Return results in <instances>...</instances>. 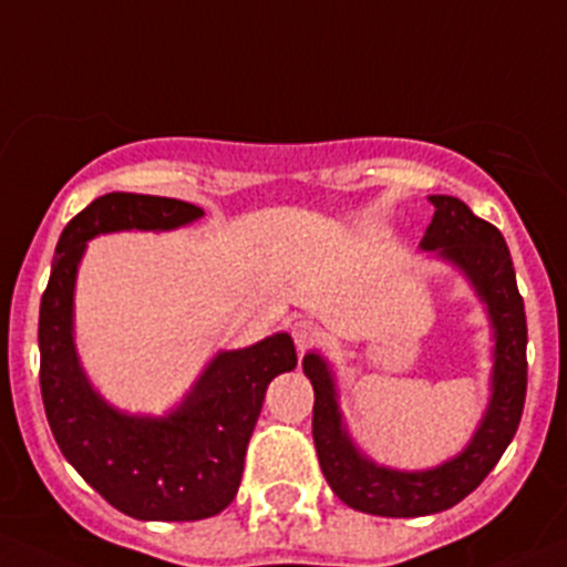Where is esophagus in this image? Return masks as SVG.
<instances>
[{"instance_id":"esophagus-1","label":"esophagus","mask_w":567,"mask_h":567,"mask_svg":"<svg viewBox=\"0 0 567 567\" xmlns=\"http://www.w3.org/2000/svg\"><path fill=\"white\" fill-rule=\"evenodd\" d=\"M322 339H326V333H322V328L317 326L315 320H296L293 322V341H296L298 352L315 350V347L322 344Z\"/></svg>"}]
</instances>
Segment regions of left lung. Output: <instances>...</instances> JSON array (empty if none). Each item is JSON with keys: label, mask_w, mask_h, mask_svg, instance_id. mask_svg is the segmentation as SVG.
<instances>
[{"label": "left lung", "mask_w": 567, "mask_h": 567, "mask_svg": "<svg viewBox=\"0 0 567 567\" xmlns=\"http://www.w3.org/2000/svg\"><path fill=\"white\" fill-rule=\"evenodd\" d=\"M427 202L435 215L422 236V250H435L465 269L478 296L487 301L495 326V393L468 450L452 463L422 474H401L369 463L341 431L328 365L317 354L303 358V371L315 388L312 435L322 474L347 506L377 516L439 514L474 493L512 444L527 395L525 301L516 288L503 234L455 196H431Z\"/></svg>", "instance_id": "8db88e82"}]
</instances>
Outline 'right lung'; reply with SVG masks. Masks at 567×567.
Masks as SVG:
<instances>
[{
	"label": "right lung",
	"mask_w": 567,
	"mask_h": 567,
	"mask_svg": "<svg viewBox=\"0 0 567 567\" xmlns=\"http://www.w3.org/2000/svg\"><path fill=\"white\" fill-rule=\"evenodd\" d=\"M204 213L188 202L107 193L66 223L40 301V390L61 455L117 512L193 522L234 501L269 382L296 369L288 333L217 354L188 401L166 420L117 414L91 390L72 344L74 271L96 234L164 231Z\"/></svg>",
	"instance_id": "add662e5"
}]
</instances>
